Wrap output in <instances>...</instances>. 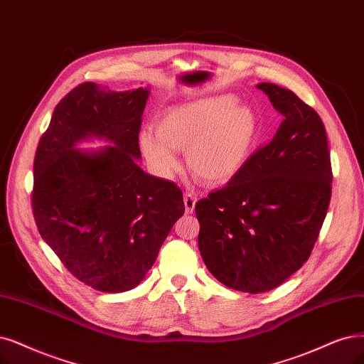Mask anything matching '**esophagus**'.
Wrapping results in <instances>:
<instances>
[{
	"label": "esophagus",
	"mask_w": 364,
	"mask_h": 364,
	"mask_svg": "<svg viewBox=\"0 0 364 364\" xmlns=\"http://www.w3.org/2000/svg\"><path fill=\"white\" fill-rule=\"evenodd\" d=\"M195 205H196V198L192 193H184V207H186V213L192 214L195 211Z\"/></svg>",
	"instance_id": "1"
}]
</instances>
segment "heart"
I'll use <instances>...</instances> for the list:
<instances>
[{"mask_svg":"<svg viewBox=\"0 0 364 364\" xmlns=\"http://www.w3.org/2000/svg\"><path fill=\"white\" fill-rule=\"evenodd\" d=\"M154 130L139 133L148 166L160 180H172L181 168L177 151L208 184H223L245 168L259 136V121L232 96L199 99L169 107Z\"/></svg>","mask_w":364,"mask_h":364,"instance_id":"heart-1","label":"heart"}]
</instances>
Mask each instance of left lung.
Instances as JSON below:
<instances>
[{
    "label": "left lung",
    "mask_w": 364,
    "mask_h": 364,
    "mask_svg": "<svg viewBox=\"0 0 364 364\" xmlns=\"http://www.w3.org/2000/svg\"><path fill=\"white\" fill-rule=\"evenodd\" d=\"M284 117L222 189L198 200V245L223 285L267 292L307 261L331 198L326 127L311 106L276 84L257 85Z\"/></svg>",
    "instance_id": "1"
}]
</instances>
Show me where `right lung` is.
Wrapping results in <instances>:
<instances>
[{
    "instance_id": "1",
    "label": "right lung",
    "mask_w": 364,
    "mask_h": 364,
    "mask_svg": "<svg viewBox=\"0 0 364 364\" xmlns=\"http://www.w3.org/2000/svg\"><path fill=\"white\" fill-rule=\"evenodd\" d=\"M150 88L85 82L57 105L34 160L33 213L64 267L102 292L138 287L184 214L172 181L146 173L139 129ZM109 143L79 149L87 140Z\"/></svg>"
}]
</instances>
